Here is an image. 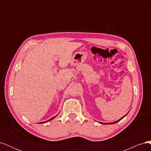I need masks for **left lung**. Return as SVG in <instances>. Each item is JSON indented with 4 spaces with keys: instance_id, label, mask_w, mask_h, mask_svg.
Here are the masks:
<instances>
[{
    "instance_id": "8db88e82",
    "label": "left lung",
    "mask_w": 151,
    "mask_h": 151,
    "mask_svg": "<svg viewBox=\"0 0 151 151\" xmlns=\"http://www.w3.org/2000/svg\"><path fill=\"white\" fill-rule=\"evenodd\" d=\"M126 115H125V116H123V117H122L121 118H120V119H119V120H117V121H115V122H112V123H103V122H99V123H101V124H104V125H108V124H113V123H117V122H119L120 120H121L122 119V118H124L125 116Z\"/></svg>"
}]
</instances>
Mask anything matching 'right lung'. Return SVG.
<instances>
[{
	"instance_id": "right-lung-1",
	"label": "right lung",
	"mask_w": 151,
	"mask_h": 151,
	"mask_svg": "<svg viewBox=\"0 0 151 151\" xmlns=\"http://www.w3.org/2000/svg\"><path fill=\"white\" fill-rule=\"evenodd\" d=\"M56 117V116H53V117H52V118H50V120H47V121H46V122H40V123H46V122H49V121H50V120H53L54 118H55Z\"/></svg>"
}]
</instances>
